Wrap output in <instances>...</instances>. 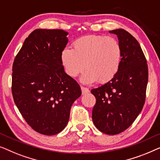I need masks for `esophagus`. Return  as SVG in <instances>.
<instances>
[{
    "instance_id": "esophagus-1",
    "label": "esophagus",
    "mask_w": 160,
    "mask_h": 160,
    "mask_svg": "<svg viewBox=\"0 0 160 160\" xmlns=\"http://www.w3.org/2000/svg\"><path fill=\"white\" fill-rule=\"evenodd\" d=\"M81 91H82V94L88 93L89 92H90L88 88H87L83 87V86H81Z\"/></svg>"
}]
</instances>
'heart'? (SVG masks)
I'll return each mask as SVG.
<instances>
[{
    "label": "heart",
    "instance_id": "1",
    "mask_svg": "<svg viewBox=\"0 0 160 160\" xmlns=\"http://www.w3.org/2000/svg\"><path fill=\"white\" fill-rule=\"evenodd\" d=\"M73 49L62 51L61 59L67 75L75 78L85 69L82 81L85 83H105L111 80L120 69L122 48L112 37L85 35L75 40Z\"/></svg>",
    "mask_w": 160,
    "mask_h": 160
}]
</instances>
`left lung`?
Masks as SVG:
<instances>
[{"instance_id": "1", "label": "left lung", "mask_w": 160, "mask_h": 160, "mask_svg": "<svg viewBox=\"0 0 160 160\" xmlns=\"http://www.w3.org/2000/svg\"><path fill=\"white\" fill-rule=\"evenodd\" d=\"M109 32L118 35L122 48L121 64L111 80L91 90L96 99L92 119L101 132L116 135L129 128L143 109L148 66L142 49L133 36L123 29Z\"/></svg>"}]
</instances>
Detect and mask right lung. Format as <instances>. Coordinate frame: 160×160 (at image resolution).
I'll return each mask as SVG.
<instances>
[{"label":"right lung","mask_w":160,"mask_h":160,"mask_svg":"<svg viewBox=\"0 0 160 160\" xmlns=\"http://www.w3.org/2000/svg\"><path fill=\"white\" fill-rule=\"evenodd\" d=\"M67 35L62 30H35L13 61L15 104L33 130L47 136L64 129L72 105L81 96L80 85L65 72L61 59Z\"/></svg>","instance_id":"obj_1"}]
</instances>
